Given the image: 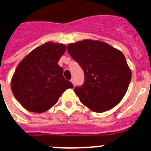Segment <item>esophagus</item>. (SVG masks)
Here are the masks:
<instances>
[{"label":"esophagus","instance_id":"1","mask_svg":"<svg viewBox=\"0 0 151 151\" xmlns=\"http://www.w3.org/2000/svg\"><path fill=\"white\" fill-rule=\"evenodd\" d=\"M71 82H72L73 86H75V80H74V79H73V78L71 79Z\"/></svg>","mask_w":151,"mask_h":151}]
</instances>
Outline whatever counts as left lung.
<instances>
[{
	"label": "left lung",
	"mask_w": 151,
	"mask_h": 151,
	"mask_svg": "<svg viewBox=\"0 0 151 151\" xmlns=\"http://www.w3.org/2000/svg\"><path fill=\"white\" fill-rule=\"evenodd\" d=\"M67 50L84 71V84L74 88L81 103L97 113L119 103L131 79L123 53L105 42L93 40L70 44Z\"/></svg>",
	"instance_id": "8db88e82"
}]
</instances>
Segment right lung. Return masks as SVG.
I'll return each instance as SVG.
<instances>
[{
  "label": "right lung",
  "mask_w": 151,
  "mask_h": 151,
  "mask_svg": "<svg viewBox=\"0 0 151 151\" xmlns=\"http://www.w3.org/2000/svg\"><path fill=\"white\" fill-rule=\"evenodd\" d=\"M63 44L47 42L31 51L17 67L11 81L14 97L30 112L42 113L54 106L65 90L73 86L63 77L59 59Z\"/></svg>",
  "instance_id": "obj_1"
}]
</instances>
